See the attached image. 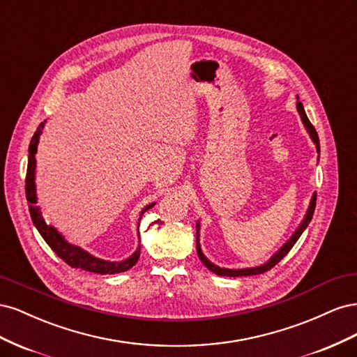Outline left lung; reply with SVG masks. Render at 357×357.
I'll return each instance as SVG.
<instances>
[{
  "label": "left lung",
  "mask_w": 357,
  "mask_h": 357,
  "mask_svg": "<svg viewBox=\"0 0 357 357\" xmlns=\"http://www.w3.org/2000/svg\"><path fill=\"white\" fill-rule=\"evenodd\" d=\"M296 109H298V113H299V116H301V119H302V123L305 125V128H307V131H308V134H310V137H311V139L312 142H314V144H316V149H317V152H320V143H319V135H317V132H316V129H314V126L311 125V122L308 121V117H307V114H305V110H304V105H302L299 101H298V104H296ZM316 199H317V195L314 193V195H312V198H311V202H310V207H308V211H307V214H305V218H304V220H302V223L299 225V228L295 231V234L290 236V240L280 248V250L269 259V261L266 262V264H264V265H261V266H255V268H244V269H228V268H220V266H218V265H214V264H211L207 257L204 256V253H202V250H201V244H199V223H197V252H198V256H199V259H201V262L207 266L211 273H214V274H218V275H226V277H245V275H256V274H264L265 271H269V269L271 268H274L280 261H282V259L290 252V248L295 245V243L299 240V236L302 235V232L305 231V228L308 226V223L311 222V219H312V214H314V208H316Z\"/></svg>",
  "instance_id": "obj_1"
}]
</instances>
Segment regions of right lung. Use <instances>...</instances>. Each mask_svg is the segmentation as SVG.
<instances>
[{
	"instance_id": "right-lung-1",
	"label": "right lung",
	"mask_w": 357,
	"mask_h": 357,
	"mask_svg": "<svg viewBox=\"0 0 357 357\" xmlns=\"http://www.w3.org/2000/svg\"><path fill=\"white\" fill-rule=\"evenodd\" d=\"M43 128H45V123H40L37 128L36 134L32 135L31 143H29V155H28V168H26V178H25V193H26V199L29 202V213H31V219L32 223L36 225L37 231L40 235L45 238V241L49 244V247L55 252L63 262L70 265L71 268H80L84 269V271L89 273H96V274H117V273H125L129 268H132L138 257L142 248H137V250L132 253V256H129L128 259L122 262H110V261H104V259H98L88 252H84L83 248L70 244L66 241V238L53 228L52 225H47L43 219L40 207L37 204V195H36V153H37V146H38V139L41 135ZM155 205L150 204L142 211V214L147 210H150ZM142 219V218H139Z\"/></svg>"
}]
</instances>
